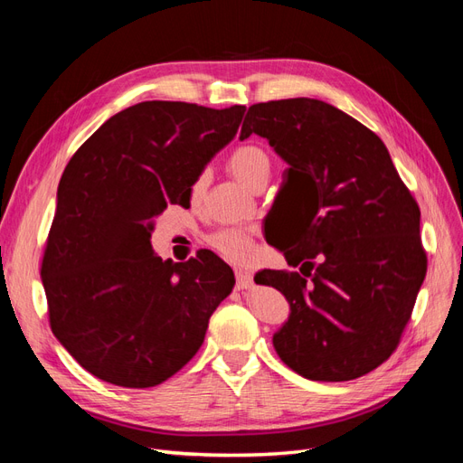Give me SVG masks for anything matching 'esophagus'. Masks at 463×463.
Returning a JSON list of instances; mask_svg holds the SVG:
<instances>
[{
    "label": "esophagus",
    "mask_w": 463,
    "mask_h": 463,
    "mask_svg": "<svg viewBox=\"0 0 463 463\" xmlns=\"http://www.w3.org/2000/svg\"><path fill=\"white\" fill-rule=\"evenodd\" d=\"M235 279H237V289H247V288L253 286V274L247 272V270L237 269L235 270Z\"/></svg>",
    "instance_id": "obj_1"
}]
</instances>
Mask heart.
<instances>
[{"label":"heart","mask_w":463,"mask_h":463,"mask_svg":"<svg viewBox=\"0 0 463 463\" xmlns=\"http://www.w3.org/2000/svg\"><path fill=\"white\" fill-rule=\"evenodd\" d=\"M230 172L243 181V184L250 189L259 179L270 175V158L260 146L245 145L235 148L228 160ZM204 185V175H199L197 181L193 184V193H201ZM208 243L213 245L222 257H226L232 262L247 264L257 259V245L253 241V235L243 230L226 228L213 233L208 237Z\"/></svg>","instance_id":"obj_1"}]
</instances>
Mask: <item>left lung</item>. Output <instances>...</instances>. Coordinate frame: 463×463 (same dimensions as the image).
Wrapping results in <instances>:
<instances>
[{
    "instance_id": "8db88e82",
    "label": "left lung",
    "mask_w": 463,
    "mask_h": 463,
    "mask_svg": "<svg viewBox=\"0 0 463 463\" xmlns=\"http://www.w3.org/2000/svg\"><path fill=\"white\" fill-rule=\"evenodd\" d=\"M259 135L288 164L296 213L276 247L298 272L262 270L289 318L274 349L309 381H354L398 347L427 274L421 213L384 143L365 125L315 98L249 108L240 138Z\"/></svg>"
}]
</instances>
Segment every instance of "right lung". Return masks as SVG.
<instances>
[{
    "label": "right lung",
    "instance_id": "right-lung-1",
    "mask_svg": "<svg viewBox=\"0 0 463 463\" xmlns=\"http://www.w3.org/2000/svg\"><path fill=\"white\" fill-rule=\"evenodd\" d=\"M245 106L141 102L111 116L69 160L42 259L55 338L82 369L150 388L185 367L235 284L210 250L154 255V220L189 206L204 165L235 137Z\"/></svg>",
    "mask_w": 463,
    "mask_h": 463
}]
</instances>
